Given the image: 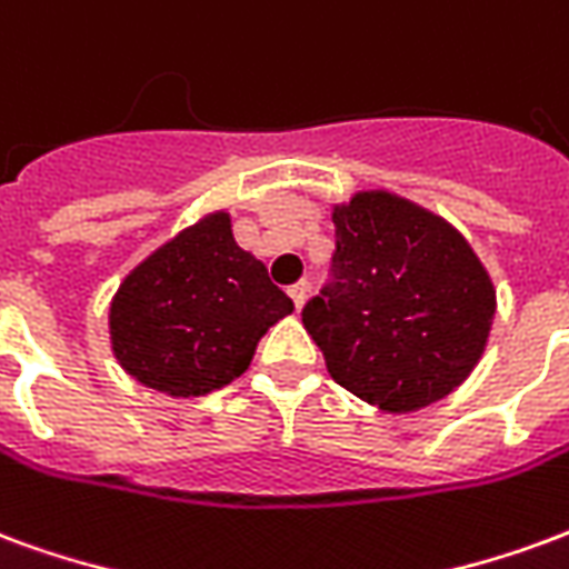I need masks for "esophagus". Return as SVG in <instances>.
<instances>
[{
    "label": "esophagus",
    "mask_w": 569,
    "mask_h": 569,
    "mask_svg": "<svg viewBox=\"0 0 569 569\" xmlns=\"http://www.w3.org/2000/svg\"><path fill=\"white\" fill-rule=\"evenodd\" d=\"M288 293H290V300L297 302V309H300L302 302H306V293H309V281L302 279V281H297V284H290Z\"/></svg>",
    "instance_id": "esophagus-1"
}]
</instances>
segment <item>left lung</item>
<instances>
[{
	"instance_id": "1",
	"label": "left lung",
	"mask_w": 569,
	"mask_h": 569,
	"mask_svg": "<svg viewBox=\"0 0 569 569\" xmlns=\"http://www.w3.org/2000/svg\"><path fill=\"white\" fill-rule=\"evenodd\" d=\"M333 223V281L302 309L327 372L393 416L449 397L497 312L482 260L449 221L388 190L355 193Z\"/></svg>"
}]
</instances>
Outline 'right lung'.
Masks as SVG:
<instances>
[{
  "label": "right lung",
  "mask_w": 569,
  "mask_h": 569,
  "mask_svg": "<svg viewBox=\"0 0 569 569\" xmlns=\"http://www.w3.org/2000/svg\"><path fill=\"white\" fill-rule=\"evenodd\" d=\"M293 312L267 267L211 211L144 257L109 306L111 351L132 379L169 397H202L239 379L260 336Z\"/></svg>",
  "instance_id": "1"
}]
</instances>
